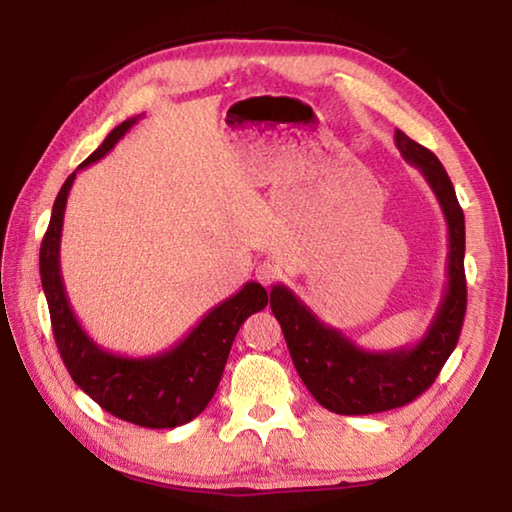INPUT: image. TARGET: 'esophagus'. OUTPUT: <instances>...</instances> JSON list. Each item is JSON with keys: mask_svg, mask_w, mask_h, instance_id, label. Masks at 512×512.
I'll return each mask as SVG.
<instances>
[{"mask_svg": "<svg viewBox=\"0 0 512 512\" xmlns=\"http://www.w3.org/2000/svg\"><path fill=\"white\" fill-rule=\"evenodd\" d=\"M255 275L257 280L262 284H273L277 277H280V266H277L275 262H271V259H266V262H259L257 268H255Z\"/></svg>", "mask_w": 512, "mask_h": 512, "instance_id": "obj_1", "label": "esophagus"}]
</instances>
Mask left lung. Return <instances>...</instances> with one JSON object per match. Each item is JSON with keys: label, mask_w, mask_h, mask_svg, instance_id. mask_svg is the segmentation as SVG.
<instances>
[{"label": "left lung", "mask_w": 512, "mask_h": 512, "mask_svg": "<svg viewBox=\"0 0 512 512\" xmlns=\"http://www.w3.org/2000/svg\"><path fill=\"white\" fill-rule=\"evenodd\" d=\"M395 146L427 180L447 221V284L422 339L395 350H363L289 287L275 284L271 291V309L300 379L320 406L341 415L391 411L422 395L454 352L465 318V216L452 180L436 155L409 135L395 131Z\"/></svg>", "instance_id": "obj_1"}]
</instances>
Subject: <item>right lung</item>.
Segmentation results:
<instances>
[{"label":"right lung","mask_w":512,"mask_h":512,"mask_svg":"<svg viewBox=\"0 0 512 512\" xmlns=\"http://www.w3.org/2000/svg\"><path fill=\"white\" fill-rule=\"evenodd\" d=\"M135 121L137 117H131L112 128L99 149L83 160L60 187L47 235L42 239L40 277L58 352L74 384L115 418L149 429H173L194 420L210 404L239 327L248 316L268 305V293L262 284L246 282L235 296L207 311L185 339L151 357L108 352L85 332L69 305L60 275V237L67 196L76 173L110 153Z\"/></svg>","instance_id":"right-lung-1"}]
</instances>
